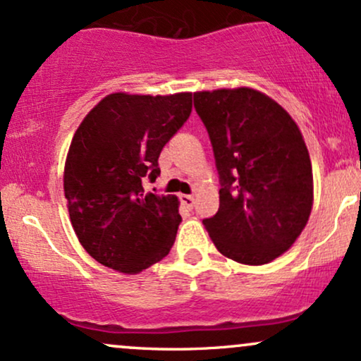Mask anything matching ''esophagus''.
<instances>
[{
    "label": "esophagus",
    "mask_w": 361,
    "mask_h": 361,
    "mask_svg": "<svg viewBox=\"0 0 361 361\" xmlns=\"http://www.w3.org/2000/svg\"><path fill=\"white\" fill-rule=\"evenodd\" d=\"M180 200H181V204L186 207V209H193V204H195L193 195H180Z\"/></svg>",
    "instance_id": "obj_1"
}]
</instances>
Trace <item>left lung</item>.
Returning a JSON list of instances; mask_svg holds the SVG:
<instances>
[{
    "mask_svg": "<svg viewBox=\"0 0 361 361\" xmlns=\"http://www.w3.org/2000/svg\"><path fill=\"white\" fill-rule=\"evenodd\" d=\"M221 176L219 210L204 226L219 252L267 264L292 247L314 202L312 164L295 120L258 90L193 93Z\"/></svg>",
    "mask_w": 361,
    "mask_h": 361,
    "instance_id": "1",
    "label": "left lung"
}]
</instances>
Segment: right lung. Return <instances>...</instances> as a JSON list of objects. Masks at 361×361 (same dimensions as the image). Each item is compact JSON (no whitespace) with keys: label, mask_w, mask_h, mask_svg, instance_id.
<instances>
[{"label":"right lung","mask_w":361,"mask_h":361,"mask_svg":"<svg viewBox=\"0 0 361 361\" xmlns=\"http://www.w3.org/2000/svg\"><path fill=\"white\" fill-rule=\"evenodd\" d=\"M192 114V93L106 94L74 132L64 164V197L86 252L135 275L168 255L181 215L176 195L144 193L164 144Z\"/></svg>","instance_id":"add662e5"}]
</instances>
